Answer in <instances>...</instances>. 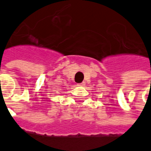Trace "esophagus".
<instances>
[{
  "label": "esophagus",
  "instance_id": "obj_1",
  "mask_svg": "<svg viewBox=\"0 0 151 151\" xmlns=\"http://www.w3.org/2000/svg\"><path fill=\"white\" fill-rule=\"evenodd\" d=\"M83 83H77V86H83Z\"/></svg>",
  "mask_w": 151,
  "mask_h": 151
}]
</instances>
